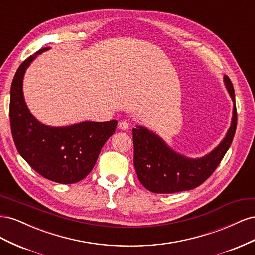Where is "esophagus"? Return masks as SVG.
<instances>
[{
    "label": "esophagus",
    "mask_w": 255,
    "mask_h": 255,
    "mask_svg": "<svg viewBox=\"0 0 255 255\" xmlns=\"http://www.w3.org/2000/svg\"><path fill=\"white\" fill-rule=\"evenodd\" d=\"M118 128H119L121 130H128V128H129V123H128L127 120L120 121L119 125H118Z\"/></svg>",
    "instance_id": "34e87169"
}]
</instances>
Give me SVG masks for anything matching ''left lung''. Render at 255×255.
Returning <instances> with one entry per match:
<instances>
[{"mask_svg": "<svg viewBox=\"0 0 255 255\" xmlns=\"http://www.w3.org/2000/svg\"><path fill=\"white\" fill-rule=\"evenodd\" d=\"M223 82L233 101L232 121L222 141L203 157L189 158L175 152L163 138L145 127L133 128L134 166L138 180L146 189L155 194L194 189L218 167L233 141L237 125L233 85L227 75L223 76Z\"/></svg>", "mask_w": 255, "mask_h": 255, "instance_id": "obj_1", "label": "left lung"}]
</instances>
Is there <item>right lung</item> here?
Wrapping results in <instances>:
<instances>
[{
	"label": "right lung",
	"mask_w": 255,
	"mask_h": 255,
	"mask_svg": "<svg viewBox=\"0 0 255 255\" xmlns=\"http://www.w3.org/2000/svg\"><path fill=\"white\" fill-rule=\"evenodd\" d=\"M49 49L29 56L14 74L9 104L11 134L19 154L36 172L53 182L73 184L95 167L102 146L115 133L117 120L51 127L34 117L23 95V78L32 61Z\"/></svg>",
	"instance_id": "right-lung-1"
}]
</instances>
